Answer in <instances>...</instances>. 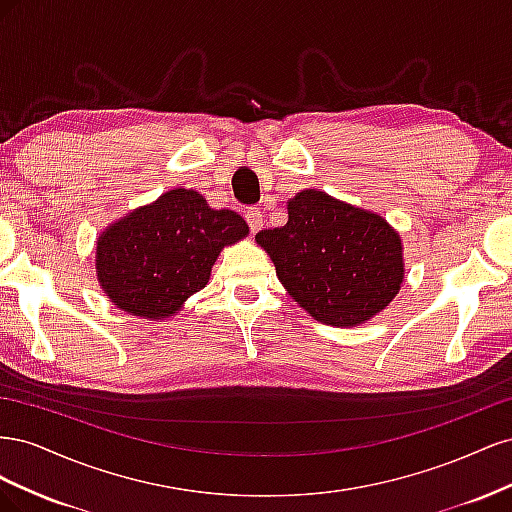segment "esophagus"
Returning a JSON list of instances; mask_svg holds the SVG:
<instances>
[{"label":"esophagus","mask_w":512,"mask_h":512,"mask_svg":"<svg viewBox=\"0 0 512 512\" xmlns=\"http://www.w3.org/2000/svg\"><path fill=\"white\" fill-rule=\"evenodd\" d=\"M245 220H247V224H250V230L256 232L262 228V211L260 209H250L245 213Z\"/></svg>","instance_id":"34e87169"}]
</instances>
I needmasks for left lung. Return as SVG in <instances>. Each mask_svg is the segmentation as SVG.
Segmentation results:
<instances>
[{
    "instance_id": "left-lung-1",
    "label": "left lung",
    "mask_w": 512,
    "mask_h": 512,
    "mask_svg": "<svg viewBox=\"0 0 512 512\" xmlns=\"http://www.w3.org/2000/svg\"><path fill=\"white\" fill-rule=\"evenodd\" d=\"M288 222L260 230L277 280L305 312L331 327H359L404 284V245L382 215L320 190L288 200Z\"/></svg>"
}]
</instances>
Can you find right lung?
Masks as SVG:
<instances>
[{"label": "right lung", "instance_id": "add662e5", "mask_svg": "<svg viewBox=\"0 0 512 512\" xmlns=\"http://www.w3.org/2000/svg\"><path fill=\"white\" fill-rule=\"evenodd\" d=\"M247 235L239 213L209 207L196 190H168L100 232L98 284L121 312L166 320L207 286L224 247Z\"/></svg>", "mask_w": 512, "mask_h": 512}]
</instances>
